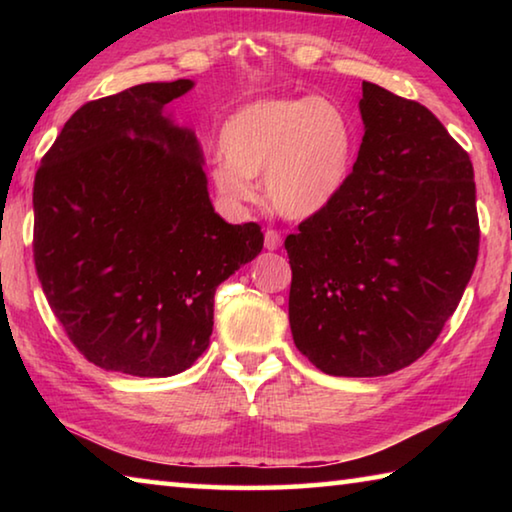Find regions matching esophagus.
<instances>
[{"mask_svg":"<svg viewBox=\"0 0 512 512\" xmlns=\"http://www.w3.org/2000/svg\"><path fill=\"white\" fill-rule=\"evenodd\" d=\"M282 246V237L277 230H266L264 232V248L266 250H277Z\"/></svg>","mask_w":512,"mask_h":512,"instance_id":"obj_1","label":"esophagus"}]
</instances>
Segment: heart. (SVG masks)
<instances>
[{"label": "heart", "instance_id": "1", "mask_svg": "<svg viewBox=\"0 0 512 512\" xmlns=\"http://www.w3.org/2000/svg\"><path fill=\"white\" fill-rule=\"evenodd\" d=\"M221 158L210 178L230 203L255 198L264 173L268 203L289 219H309L332 205L348 180L354 135L345 112L323 97L259 99L225 119Z\"/></svg>", "mask_w": 512, "mask_h": 512}]
</instances>
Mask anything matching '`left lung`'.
Returning <instances> with one entry per match:
<instances>
[{
    "mask_svg": "<svg viewBox=\"0 0 512 512\" xmlns=\"http://www.w3.org/2000/svg\"><path fill=\"white\" fill-rule=\"evenodd\" d=\"M366 126L341 194L284 241L296 348L334 377L411 366L479 255L470 155L422 103L363 81Z\"/></svg>",
    "mask_w": 512,
    "mask_h": 512,
    "instance_id": "obj_1",
    "label": "left lung"
}]
</instances>
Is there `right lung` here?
I'll return each mask as SVG.
<instances>
[{"label":"right lung","instance_id":"add662e5","mask_svg":"<svg viewBox=\"0 0 512 512\" xmlns=\"http://www.w3.org/2000/svg\"><path fill=\"white\" fill-rule=\"evenodd\" d=\"M192 85L88 101L36 171L38 280L74 348L103 370H187L210 345L216 287L264 248L257 223L214 212L196 135L164 117Z\"/></svg>","mask_w":512,"mask_h":512}]
</instances>
